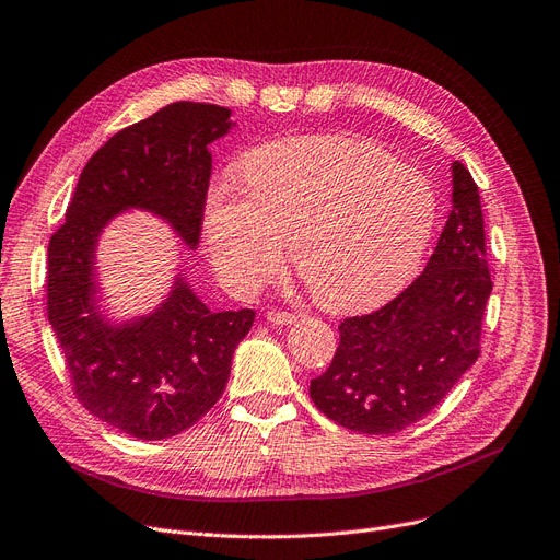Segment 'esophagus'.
Listing matches in <instances>:
<instances>
[{
	"label": "esophagus",
	"instance_id": "1",
	"mask_svg": "<svg viewBox=\"0 0 560 560\" xmlns=\"http://www.w3.org/2000/svg\"><path fill=\"white\" fill-rule=\"evenodd\" d=\"M267 320L269 323H277V325H291V323L298 320V314L285 312V308H269Z\"/></svg>",
	"mask_w": 560,
	"mask_h": 560
}]
</instances>
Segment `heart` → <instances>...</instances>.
I'll list each match as a JSON object with an SVG mask.
<instances>
[{"label":"heart","instance_id":"heart-1","mask_svg":"<svg viewBox=\"0 0 560 560\" xmlns=\"http://www.w3.org/2000/svg\"><path fill=\"white\" fill-rule=\"evenodd\" d=\"M242 184L217 179L207 194L205 233L221 279L256 291L281 272L293 242L300 279L329 308L395 295L439 219L424 173L346 136L262 144L242 159Z\"/></svg>","mask_w":560,"mask_h":560}]
</instances>
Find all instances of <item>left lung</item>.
I'll return each instance as SVG.
<instances>
[{"instance_id":"left-lung-1","label":"left lung","mask_w":560,"mask_h":560,"mask_svg":"<svg viewBox=\"0 0 560 560\" xmlns=\"http://www.w3.org/2000/svg\"><path fill=\"white\" fill-rule=\"evenodd\" d=\"M452 212L424 272L374 314L339 325V346L308 395L337 424L387 436L436 408L480 358L491 295L478 184L452 165Z\"/></svg>"}]
</instances>
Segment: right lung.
<instances>
[{
    "instance_id": "right-lung-1",
    "label": "right lung",
    "mask_w": 560,
    "mask_h": 560,
    "mask_svg": "<svg viewBox=\"0 0 560 560\" xmlns=\"http://www.w3.org/2000/svg\"><path fill=\"white\" fill-rule=\"evenodd\" d=\"M228 117L214 103L175 101L115 133L80 173L48 244V320L73 395L101 422L140 441L177 436L219 401L256 314H214L177 281L159 312L113 329L92 306L96 237L115 212L144 207L196 246L212 175L207 144L231 129Z\"/></svg>"
}]
</instances>
